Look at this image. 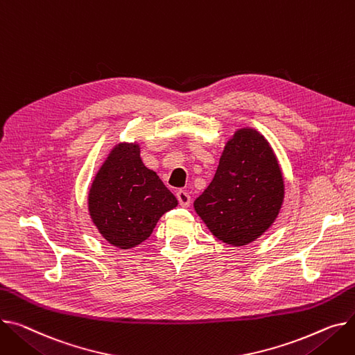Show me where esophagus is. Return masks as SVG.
Masks as SVG:
<instances>
[{
    "label": "esophagus",
    "mask_w": 355,
    "mask_h": 355,
    "mask_svg": "<svg viewBox=\"0 0 355 355\" xmlns=\"http://www.w3.org/2000/svg\"><path fill=\"white\" fill-rule=\"evenodd\" d=\"M177 200H178V202H180L181 207H190V204H191V197H190V194H188V193L184 191V190L177 191Z\"/></svg>",
    "instance_id": "esophagus-1"
}]
</instances>
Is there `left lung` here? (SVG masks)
<instances>
[{
	"label": "left lung",
	"mask_w": 355,
	"mask_h": 355,
	"mask_svg": "<svg viewBox=\"0 0 355 355\" xmlns=\"http://www.w3.org/2000/svg\"><path fill=\"white\" fill-rule=\"evenodd\" d=\"M284 200V181L268 141L243 128L228 141L217 173L194 208L214 237L245 245L263 235Z\"/></svg>",
	"instance_id": "left-lung-1"
}]
</instances>
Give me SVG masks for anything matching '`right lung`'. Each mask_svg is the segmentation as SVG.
<instances>
[{
  "mask_svg": "<svg viewBox=\"0 0 355 355\" xmlns=\"http://www.w3.org/2000/svg\"><path fill=\"white\" fill-rule=\"evenodd\" d=\"M178 201L141 161L138 144L116 146L92 181L88 209L103 237L128 250L146 241Z\"/></svg>",
  "mask_w": 355,
  "mask_h": 355,
  "instance_id": "add662e5",
  "label": "right lung"
}]
</instances>
